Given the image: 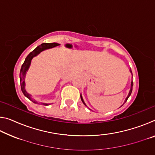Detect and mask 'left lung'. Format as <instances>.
Instances as JSON below:
<instances>
[{"label": "left lung", "mask_w": 155, "mask_h": 155, "mask_svg": "<svg viewBox=\"0 0 155 155\" xmlns=\"http://www.w3.org/2000/svg\"><path fill=\"white\" fill-rule=\"evenodd\" d=\"M130 72H131V74H132V72H131V70H130ZM132 75H133V74H132ZM133 81H131V86H130V91H129V93H128V96L127 97V98H126V100H125V101H124V104L126 103V102H127V101L128 98V97H129V96H130L131 92H132V90H133ZM81 101H82L83 103L84 104H85V106H87V105H86V104L85 103V102H84L83 99V97H82V96H81ZM123 104H122V105H123ZM122 106H121V107H122Z\"/></svg>", "instance_id": "obj_1"}]
</instances>
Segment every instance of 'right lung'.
<instances>
[{"label":"right lung","mask_w":155,"mask_h":155,"mask_svg":"<svg viewBox=\"0 0 155 155\" xmlns=\"http://www.w3.org/2000/svg\"><path fill=\"white\" fill-rule=\"evenodd\" d=\"M59 44L58 43H43L41 44V45L38 46L37 48L33 50L32 52H31L29 54H28V56L26 57V59L25 60L24 63L21 67L20 69V86H21V90H22V93L24 95L27 97V98H28L33 102V103H35V104H43V105H49L51 104H48V103H38L35 100H33L32 98H31V95L30 94H28L27 91L25 90V78L26 77V73H27V70H28V68L30 67L31 63V60L34 57H35L40 53L41 52H42L44 50L46 49H49L51 48H53V47H55L57 46H59Z\"/></svg>","instance_id":"add662e5"}]
</instances>
